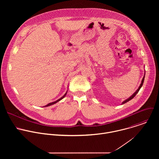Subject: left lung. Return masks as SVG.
<instances>
[{"label":"left lung","instance_id":"obj_1","mask_svg":"<svg viewBox=\"0 0 159 159\" xmlns=\"http://www.w3.org/2000/svg\"><path fill=\"white\" fill-rule=\"evenodd\" d=\"M144 79H145V76L143 77V79H142V83H141V84H140V87H139V89L137 90V91H136V92H135V93H134V94H133L130 98H129L128 99H126V100H125V101H123V103H122L123 104H125V103H126V102H128L129 101L131 100V99H133V98L136 95H137V94L139 93V91L140 90V88H141V87H142V86L143 85V82H144Z\"/></svg>","mask_w":159,"mask_h":159}]
</instances>
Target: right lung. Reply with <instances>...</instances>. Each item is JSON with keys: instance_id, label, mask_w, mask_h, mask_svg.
<instances>
[{"instance_id": "right-lung-1", "label": "right lung", "mask_w": 159, "mask_h": 159, "mask_svg": "<svg viewBox=\"0 0 159 159\" xmlns=\"http://www.w3.org/2000/svg\"><path fill=\"white\" fill-rule=\"evenodd\" d=\"M66 93H67V92L65 94V95L63 96H62L60 99H58L57 101H55V102H50V103H49V104H48L47 105H46V106H44V107H47V106H51V105H53V104H55V103H57V102H58V101H60V100H61L63 98H65V96H66Z\"/></svg>"}]
</instances>
